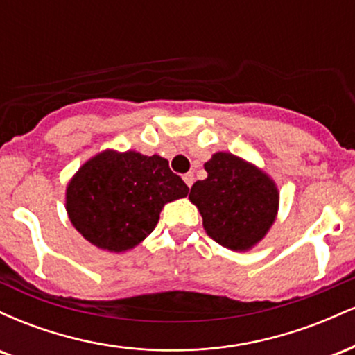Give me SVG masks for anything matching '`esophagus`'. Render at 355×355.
I'll return each mask as SVG.
<instances>
[{
	"instance_id": "esophagus-1",
	"label": "esophagus",
	"mask_w": 355,
	"mask_h": 355,
	"mask_svg": "<svg viewBox=\"0 0 355 355\" xmlns=\"http://www.w3.org/2000/svg\"><path fill=\"white\" fill-rule=\"evenodd\" d=\"M183 182L187 183V187H191V185H193V182H195V177H193V173L189 172V173H185V175H183Z\"/></svg>"
}]
</instances>
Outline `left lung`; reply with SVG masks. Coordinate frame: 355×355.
I'll return each mask as SVG.
<instances>
[{
  "mask_svg": "<svg viewBox=\"0 0 355 355\" xmlns=\"http://www.w3.org/2000/svg\"><path fill=\"white\" fill-rule=\"evenodd\" d=\"M203 166L207 178L193 183L189 198L200 211L207 235L230 250H250L277 218L275 182L259 166L227 152L214 153Z\"/></svg>",
  "mask_w": 355,
  "mask_h": 355,
  "instance_id": "1",
  "label": "left lung"
}]
</instances>
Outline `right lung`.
<instances>
[{"mask_svg":"<svg viewBox=\"0 0 355 355\" xmlns=\"http://www.w3.org/2000/svg\"><path fill=\"white\" fill-rule=\"evenodd\" d=\"M187 193L189 187L160 155L105 150L73 175L67 211L89 243L120 254L152 234L165 203Z\"/></svg>","mask_w":355,"mask_h":355,"instance_id":"obj_1","label":"right lung"}]
</instances>
